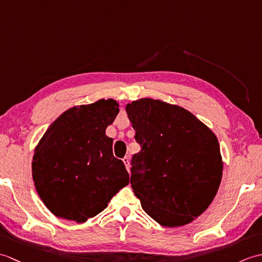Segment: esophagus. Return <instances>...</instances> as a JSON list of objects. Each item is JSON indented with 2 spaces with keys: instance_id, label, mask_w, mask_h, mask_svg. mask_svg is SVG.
Instances as JSON below:
<instances>
[{
  "instance_id": "1",
  "label": "esophagus",
  "mask_w": 262,
  "mask_h": 262,
  "mask_svg": "<svg viewBox=\"0 0 262 262\" xmlns=\"http://www.w3.org/2000/svg\"><path fill=\"white\" fill-rule=\"evenodd\" d=\"M122 162H124V164H125V166H126L127 171L129 172V169H130V160H129V158H128V157H125L124 159H122Z\"/></svg>"
}]
</instances>
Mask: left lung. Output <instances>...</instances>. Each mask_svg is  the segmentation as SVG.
<instances>
[{"label":"left lung","mask_w":262,"mask_h":262,"mask_svg":"<svg viewBox=\"0 0 262 262\" xmlns=\"http://www.w3.org/2000/svg\"><path fill=\"white\" fill-rule=\"evenodd\" d=\"M126 111L141 145L132 158L130 185L142 208L165 227L190 223L221 185L217 137L188 110L161 100H136Z\"/></svg>","instance_id":"1"}]
</instances>
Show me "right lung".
Instances as JSON below:
<instances>
[{
    "label": "right lung",
    "instance_id": "right-lung-1",
    "mask_svg": "<svg viewBox=\"0 0 262 262\" xmlns=\"http://www.w3.org/2000/svg\"><path fill=\"white\" fill-rule=\"evenodd\" d=\"M119 113L115 100L73 107L49 126L35 149L32 178L39 197L57 217L83 223L129 183L113 154L105 128Z\"/></svg>",
    "mask_w": 262,
    "mask_h": 262
}]
</instances>
